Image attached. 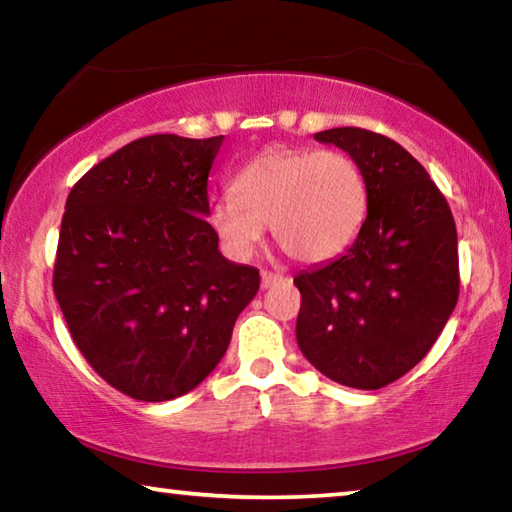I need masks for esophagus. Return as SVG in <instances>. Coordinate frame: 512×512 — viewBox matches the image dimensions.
Instances as JSON below:
<instances>
[{"mask_svg":"<svg viewBox=\"0 0 512 512\" xmlns=\"http://www.w3.org/2000/svg\"><path fill=\"white\" fill-rule=\"evenodd\" d=\"M284 275L282 273H271V271H262V289H271L273 284L282 282Z\"/></svg>","mask_w":512,"mask_h":512,"instance_id":"obj_1","label":"esophagus"}]
</instances>
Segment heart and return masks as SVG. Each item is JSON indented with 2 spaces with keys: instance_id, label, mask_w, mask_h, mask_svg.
I'll use <instances>...</instances> for the list:
<instances>
[{
  "instance_id": "1",
  "label": "heart",
  "mask_w": 512,
  "mask_h": 512,
  "mask_svg": "<svg viewBox=\"0 0 512 512\" xmlns=\"http://www.w3.org/2000/svg\"><path fill=\"white\" fill-rule=\"evenodd\" d=\"M368 183L343 151L266 149L232 180V196L216 198L207 221L232 257L246 259L262 244L266 225L302 264L332 262L366 223Z\"/></svg>"
}]
</instances>
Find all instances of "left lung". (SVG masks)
<instances>
[{"instance_id": "8db88e82", "label": "left lung", "mask_w": 512, "mask_h": 512, "mask_svg": "<svg viewBox=\"0 0 512 512\" xmlns=\"http://www.w3.org/2000/svg\"><path fill=\"white\" fill-rule=\"evenodd\" d=\"M314 140L359 162L368 216L345 255L293 277L296 339L325 377L377 391L420 363L452 316L456 223L429 173L391 137L345 126Z\"/></svg>"}]
</instances>
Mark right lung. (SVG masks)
<instances>
[{
  "mask_svg": "<svg viewBox=\"0 0 512 512\" xmlns=\"http://www.w3.org/2000/svg\"><path fill=\"white\" fill-rule=\"evenodd\" d=\"M223 135H149L85 173L67 196L54 293L76 348L140 402L196 388L223 359L259 271L228 262L207 223Z\"/></svg>",
  "mask_w": 512,
  "mask_h": 512,
  "instance_id": "add662e5",
  "label": "right lung"
}]
</instances>
